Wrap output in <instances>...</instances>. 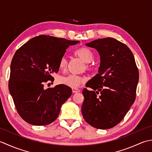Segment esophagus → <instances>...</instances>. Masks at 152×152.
<instances>
[{
	"mask_svg": "<svg viewBox=\"0 0 152 152\" xmlns=\"http://www.w3.org/2000/svg\"><path fill=\"white\" fill-rule=\"evenodd\" d=\"M72 92L74 93H79L80 91V90L78 89H76V88H72Z\"/></svg>",
	"mask_w": 152,
	"mask_h": 152,
	"instance_id": "34e87169",
	"label": "esophagus"
}]
</instances>
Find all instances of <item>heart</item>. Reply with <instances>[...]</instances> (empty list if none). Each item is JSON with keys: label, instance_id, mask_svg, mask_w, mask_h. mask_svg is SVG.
<instances>
[{"label": "heart", "instance_id": "1", "mask_svg": "<svg viewBox=\"0 0 152 152\" xmlns=\"http://www.w3.org/2000/svg\"><path fill=\"white\" fill-rule=\"evenodd\" d=\"M76 55L80 59H82L85 63H86V69L87 70H90L91 66L89 64L92 62L94 59V54L93 51L88 48H81L77 50L76 51ZM68 66V60L65 57H63L59 61V67L61 70H66ZM85 78L83 76L74 75V74H69L65 76H61L58 79V82L60 84L70 87L72 88H77L81 86V84L84 83Z\"/></svg>", "mask_w": 152, "mask_h": 152}]
</instances>
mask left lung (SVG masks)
<instances>
[{
    "mask_svg": "<svg viewBox=\"0 0 152 152\" xmlns=\"http://www.w3.org/2000/svg\"><path fill=\"white\" fill-rule=\"evenodd\" d=\"M99 53V72L83 90V117L92 127L106 129L118 125L136 98L139 73L133 54L125 44L113 38L87 43ZM100 94L98 97L97 95Z\"/></svg>",
    "mask_w": 152,
    "mask_h": 152,
    "instance_id": "1",
    "label": "left lung"
}]
</instances>
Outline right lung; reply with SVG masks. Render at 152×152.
Returning a JSON list of instances; mask_svg holds the SVG:
<instances>
[{
  "mask_svg": "<svg viewBox=\"0 0 152 152\" xmlns=\"http://www.w3.org/2000/svg\"><path fill=\"white\" fill-rule=\"evenodd\" d=\"M79 41L40 35L16 51L11 63L8 88L16 110L23 119L34 125H46L57 118L61 107L72 95L69 86L44 88L53 81L59 63L69 46Z\"/></svg>",
  "mask_w": 152,
  "mask_h": 152,
  "instance_id": "obj_1",
  "label": "right lung"
}]
</instances>
